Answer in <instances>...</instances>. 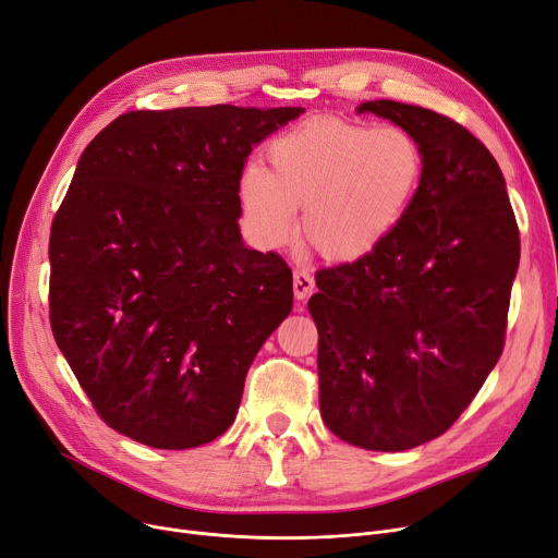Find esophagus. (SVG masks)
<instances>
[{
    "label": "esophagus",
    "mask_w": 558,
    "mask_h": 558,
    "mask_svg": "<svg viewBox=\"0 0 558 558\" xmlns=\"http://www.w3.org/2000/svg\"><path fill=\"white\" fill-rule=\"evenodd\" d=\"M314 291V278L307 269H296L294 271V294L299 301L307 299Z\"/></svg>",
    "instance_id": "34e87169"
}]
</instances>
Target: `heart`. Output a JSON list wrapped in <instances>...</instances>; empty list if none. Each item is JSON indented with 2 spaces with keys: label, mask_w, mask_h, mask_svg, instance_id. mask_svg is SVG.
Returning a JSON list of instances; mask_svg holds the SVG:
<instances>
[{
  "label": "heart",
  "mask_w": 558,
  "mask_h": 558,
  "mask_svg": "<svg viewBox=\"0 0 558 558\" xmlns=\"http://www.w3.org/2000/svg\"><path fill=\"white\" fill-rule=\"evenodd\" d=\"M271 167L251 162L240 179L244 213L267 244H284L303 210V238L332 262L371 253L412 203L423 151L400 126L314 120L274 140Z\"/></svg>",
  "instance_id": "b5f03b06"
}]
</instances>
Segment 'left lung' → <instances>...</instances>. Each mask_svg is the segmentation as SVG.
<instances>
[{
  "label": "left lung",
  "instance_id": "8db88e82",
  "mask_svg": "<svg viewBox=\"0 0 558 558\" xmlns=\"http://www.w3.org/2000/svg\"><path fill=\"white\" fill-rule=\"evenodd\" d=\"M412 133L423 175L398 226L318 269V404L341 441L398 452L446 434L502 355L520 230L486 146L446 114L366 101Z\"/></svg>",
  "mask_w": 558,
  "mask_h": 558
}]
</instances>
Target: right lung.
Wrapping results in <instances>:
<instances>
[{
	"label": "right lung",
	"mask_w": 558,
	"mask_h": 558,
	"mask_svg": "<svg viewBox=\"0 0 558 558\" xmlns=\"http://www.w3.org/2000/svg\"><path fill=\"white\" fill-rule=\"evenodd\" d=\"M301 112L133 110L85 146L51 221L49 320L114 432L187 450L232 425L294 303L287 262L242 242L240 179L253 144Z\"/></svg>",
	"instance_id": "1"
}]
</instances>
